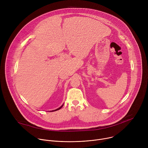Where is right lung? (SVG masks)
Wrapping results in <instances>:
<instances>
[{
    "instance_id": "1",
    "label": "right lung",
    "mask_w": 148,
    "mask_h": 148,
    "mask_svg": "<svg viewBox=\"0 0 148 148\" xmlns=\"http://www.w3.org/2000/svg\"><path fill=\"white\" fill-rule=\"evenodd\" d=\"M62 106H63V105H62V106H61V107H60V108H57V110H54V111H52V112H53V111H57V110H60V109H61V108H62Z\"/></svg>"
}]
</instances>
